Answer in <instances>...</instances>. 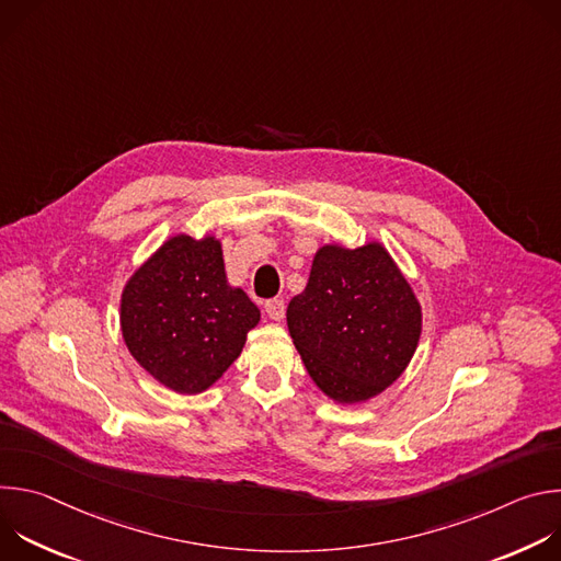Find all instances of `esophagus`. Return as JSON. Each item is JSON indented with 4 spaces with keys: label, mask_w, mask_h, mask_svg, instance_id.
<instances>
[{
    "label": "esophagus",
    "mask_w": 561,
    "mask_h": 561,
    "mask_svg": "<svg viewBox=\"0 0 561 561\" xmlns=\"http://www.w3.org/2000/svg\"><path fill=\"white\" fill-rule=\"evenodd\" d=\"M264 310H266V314L273 319V322H282V319L286 317V306H284L282 299H268V301L264 304Z\"/></svg>",
    "instance_id": "1"
}]
</instances>
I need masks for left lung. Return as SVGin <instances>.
<instances>
[{"label": "left lung", "mask_w": 561, "mask_h": 561, "mask_svg": "<svg viewBox=\"0 0 561 561\" xmlns=\"http://www.w3.org/2000/svg\"><path fill=\"white\" fill-rule=\"evenodd\" d=\"M286 322L297 353L324 394L359 404L409 366L422 335V306L379 242L327 244Z\"/></svg>", "instance_id": "8db88e82"}]
</instances>
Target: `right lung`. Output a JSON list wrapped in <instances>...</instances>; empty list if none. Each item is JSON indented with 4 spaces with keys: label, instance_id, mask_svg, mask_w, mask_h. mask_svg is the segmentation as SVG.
Returning a JSON list of instances; mask_svg holds the SVG:
<instances>
[{
    "label": "right lung",
    "instance_id": "1",
    "mask_svg": "<svg viewBox=\"0 0 561 561\" xmlns=\"http://www.w3.org/2000/svg\"><path fill=\"white\" fill-rule=\"evenodd\" d=\"M119 324L146 373L180 394H197L242 353L260 308L228 284L219 239L180 232L126 282Z\"/></svg>",
    "mask_w": 561,
    "mask_h": 561
}]
</instances>
